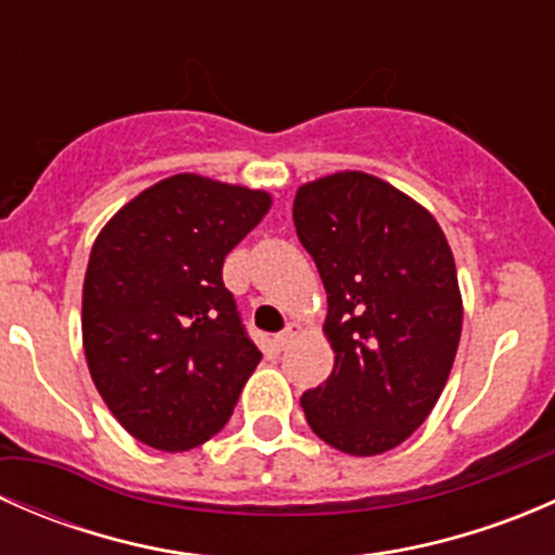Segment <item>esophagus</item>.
I'll list each match as a JSON object with an SVG mask.
<instances>
[{"instance_id":"1","label":"esophagus","mask_w":555,"mask_h":555,"mask_svg":"<svg viewBox=\"0 0 555 555\" xmlns=\"http://www.w3.org/2000/svg\"><path fill=\"white\" fill-rule=\"evenodd\" d=\"M298 333H300V324L289 322V324H287V327H284V330H282V333H279V335H276V338H273V344H276V346H279V349H284V346H287V344H289V340H293V338H295V335H298Z\"/></svg>"}]
</instances>
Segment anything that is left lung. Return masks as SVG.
Listing matches in <instances>:
<instances>
[{
    "label": "left lung",
    "mask_w": 555,
    "mask_h": 555,
    "mask_svg": "<svg viewBox=\"0 0 555 555\" xmlns=\"http://www.w3.org/2000/svg\"><path fill=\"white\" fill-rule=\"evenodd\" d=\"M293 220L327 289L335 351L300 405L324 443L376 456L422 427L449 382L462 335L451 246L427 209L362 171L304 184Z\"/></svg>",
    "instance_id": "obj_1"
}]
</instances>
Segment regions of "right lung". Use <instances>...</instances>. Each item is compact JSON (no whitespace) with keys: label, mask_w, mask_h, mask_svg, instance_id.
<instances>
[{"label":"right lung","mask_w":555,"mask_h":555,"mask_svg":"<svg viewBox=\"0 0 555 555\" xmlns=\"http://www.w3.org/2000/svg\"><path fill=\"white\" fill-rule=\"evenodd\" d=\"M271 195L177 173L122 206L91 249L82 346L112 416L158 451L220 433L260 349L222 262Z\"/></svg>","instance_id":"add662e5"}]
</instances>
